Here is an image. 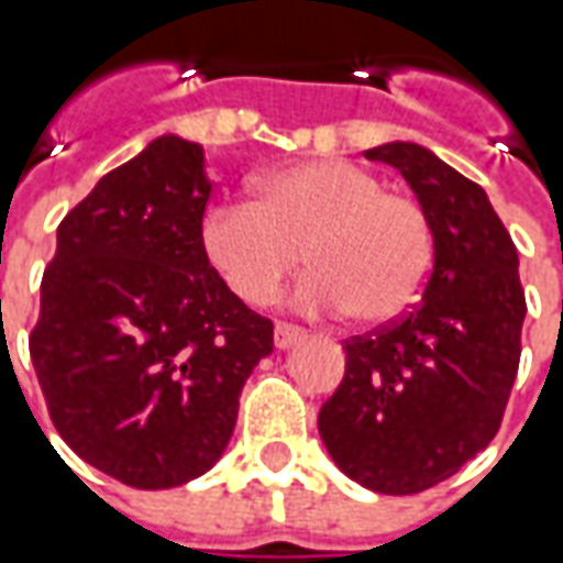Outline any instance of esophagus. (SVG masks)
Returning <instances> with one entry per match:
<instances>
[{
  "mask_svg": "<svg viewBox=\"0 0 563 563\" xmlns=\"http://www.w3.org/2000/svg\"><path fill=\"white\" fill-rule=\"evenodd\" d=\"M305 338V329L301 325H292V322H277L274 325V343L286 350V346H292L295 341H301Z\"/></svg>",
  "mask_w": 563,
  "mask_h": 563,
  "instance_id": "1",
  "label": "esophagus"
}]
</instances>
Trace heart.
Here are the masks:
<instances>
[{"mask_svg": "<svg viewBox=\"0 0 563 563\" xmlns=\"http://www.w3.org/2000/svg\"><path fill=\"white\" fill-rule=\"evenodd\" d=\"M201 241L250 305L271 301L307 258L313 274L298 286V301L310 310L346 307L358 322H389L410 310L434 262L422 201L346 159L268 174L256 201L210 210Z\"/></svg>", "mask_w": 563, "mask_h": 563, "instance_id": "obj_1", "label": "heart"}]
</instances>
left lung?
Returning <instances> with one entry per match:
<instances>
[{"mask_svg":"<svg viewBox=\"0 0 563 563\" xmlns=\"http://www.w3.org/2000/svg\"><path fill=\"white\" fill-rule=\"evenodd\" d=\"M404 174L434 232L422 298L343 341L346 371L319 410V434L350 479L416 495L495 440L519 374L525 289L519 253L483 186L419 144L365 150Z\"/></svg>","mask_w":563,"mask_h":563,"instance_id":"1","label":"left lung"}]
</instances>
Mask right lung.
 Wrapping results in <instances>:
<instances>
[{"mask_svg": "<svg viewBox=\"0 0 563 563\" xmlns=\"http://www.w3.org/2000/svg\"><path fill=\"white\" fill-rule=\"evenodd\" d=\"M198 144L162 135L56 229L30 355L51 422L96 471L174 488L210 471L274 322L210 265Z\"/></svg>", "mask_w": 563, "mask_h": 563, "instance_id": "obj_1", "label": "right lung"}]
</instances>
